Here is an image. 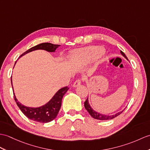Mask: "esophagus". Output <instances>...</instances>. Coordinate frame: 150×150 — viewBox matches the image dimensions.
Instances as JSON below:
<instances>
[{
	"label": "esophagus",
	"instance_id": "obj_1",
	"mask_svg": "<svg viewBox=\"0 0 150 150\" xmlns=\"http://www.w3.org/2000/svg\"><path fill=\"white\" fill-rule=\"evenodd\" d=\"M81 80L78 79V80H76V81H75V82L74 83V84H73V86H74V88H76V87H77V86L81 85Z\"/></svg>",
	"mask_w": 150,
	"mask_h": 150
}]
</instances>
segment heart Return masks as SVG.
<instances>
[{"mask_svg":"<svg viewBox=\"0 0 150 150\" xmlns=\"http://www.w3.org/2000/svg\"><path fill=\"white\" fill-rule=\"evenodd\" d=\"M103 52L104 50L102 48L93 47L79 52L76 55V58L77 60L83 63H88L96 60L103 54Z\"/></svg>","mask_w":150,"mask_h":150,"instance_id":"obj_1","label":"heart"}]
</instances>
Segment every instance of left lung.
Wrapping results in <instances>:
<instances>
[{"label": "left lung", "mask_w": 150, "mask_h": 150, "mask_svg": "<svg viewBox=\"0 0 150 150\" xmlns=\"http://www.w3.org/2000/svg\"><path fill=\"white\" fill-rule=\"evenodd\" d=\"M120 52H121V55H122L125 59L128 60L127 57L125 55V54L123 53V52L122 51H121ZM84 107H85V109L88 110L89 114L91 115V116L93 118H95V119H96V120H112V119H113V118L117 117V116H119V115L122 113L123 112V110H125V109H124V110L120 111V112H118L116 114H112V115H107V114H103L99 113L98 112H96V111H95V110H93V108L91 107V105H90V104L89 103L88 97V98H87V100H86V102H84Z\"/></svg>", "instance_id": "8db88e82"}]
</instances>
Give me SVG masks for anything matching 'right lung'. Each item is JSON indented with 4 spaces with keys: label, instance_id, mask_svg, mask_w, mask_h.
Segmentation results:
<instances>
[{
    "label": "right lung",
    "instance_id": "obj_1",
    "mask_svg": "<svg viewBox=\"0 0 150 150\" xmlns=\"http://www.w3.org/2000/svg\"><path fill=\"white\" fill-rule=\"evenodd\" d=\"M60 46L61 45H54L50 43H40L32 48H30V49L24 52L23 54L20 55V57L28 53H29L30 52H33L36 50H44L48 52H55V50ZM16 62V61L15 62V64ZM14 67H15V66H14ZM11 81L13 91L14 98H15V100L17 104V105L20 108L21 111H22L23 114L29 118V119L33 120L34 121H36V122L43 123L50 122V121L54 120L55 118L57 117V114L61 107L62 99L63 98V96L65 95V93H67L68 91V90L69 89L67 86L62 88L60 89H59L58 91L55 93L53 97H52L47 103H45V105L38 107H29L22 105V104L19 102L18 100H17L16 97L15 95V93H14L12 83V76L11 78Z\"/></svg>",
    "mask_w": 150,
    "mask_h": 150
}]
</instances>
